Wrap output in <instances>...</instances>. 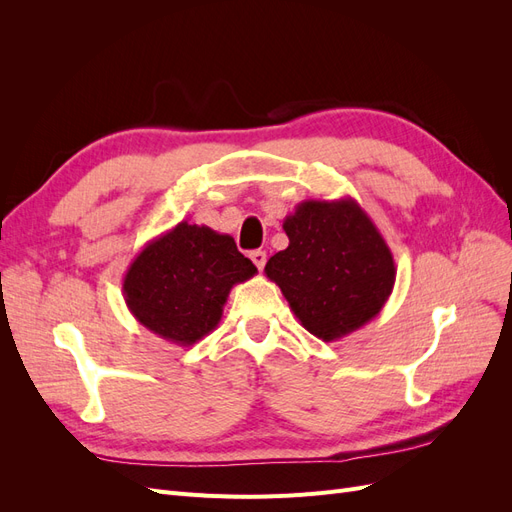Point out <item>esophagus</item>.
I'll use <instances>...</instances> for the list:
<instances>
[{
    "mask_svg": "<svg viewBox=\"0 0 512 512\" xmlns=\"http://www.w3.org/2000/svg\"><path fill=\"white\" fill-rule=\"evenodd\" d=\"M250 258H252L254 265L258 267V271L265 269V265H267V254H265V252H262V250H256V252H252V254H250Z\"/></svg>",
    "mask_w": 512,
    "mask_h": 512,
    "instance_id": "esophagus-1",
    "label": "esophagus"
}]
</instances>
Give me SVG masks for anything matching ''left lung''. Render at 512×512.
<instances>
[{"mask_svg": "<svg viewBox=\"0 0 512 512\" xmlns=\"http://www.w3.org/2000/svg\"><path fill=\"white\" fill-rule=\"evenodd\" d=\"M288 247L265 273L294 316L322 342H337L374 320L395 286V260L354 198H307L286 215Z\"/></svg>", "mask_w": 512, "mask_h": 512, "instance_id": "1", "label": "left lung"}]
</instances>
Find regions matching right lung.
I'll list each match as a JSON object with an SVG mask.
<instances>
[{"instance_id":"1","label":"right lung","mask_w":512,"mask_h":512,"mask_svg":"<svg viewBox=\"0 0 512 512\" xmlns=\"http://www.w3.org/2000/svg\"><path fill=\"white\" fill-rule=\"evenodd\" d=\"M256 273L230 235L183 220L138 252L123 277V299L153 335L194 346L220 324L232 286Z\"/></svg>"}]
</instances>
